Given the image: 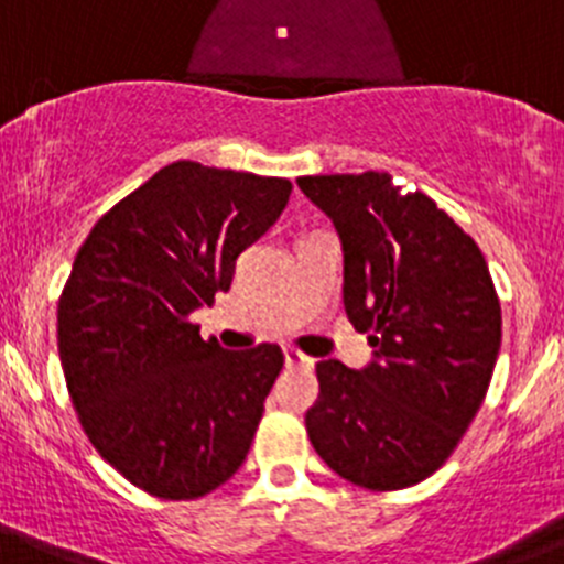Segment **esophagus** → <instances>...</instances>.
<instances>
[{
	"mask_svg": "<svg viewBox=\"0 0 564 564\" xmlns=\"http://www.w3.org/2000/svg\"><path fill=\"white\" fill-rule=\"evenodd\" d=\"M283 357H286L289 368H311V366H314V360H311L308 355H303L300 349H294V346H286V349H283Z\"/></svg>",
	"mask_w": 564,
	"mask_h": 564,
	"instance_id": "obj_1",
	"label": "esophagus"
}]
</instances>
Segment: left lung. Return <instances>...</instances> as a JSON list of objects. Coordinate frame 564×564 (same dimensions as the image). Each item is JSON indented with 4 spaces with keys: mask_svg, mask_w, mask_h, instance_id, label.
Listing matches in <instances>:
<instances>
[{
    "mask_svg": "<svg viewBox=\"0 0 564 564\" xmlns=\"http://www.w3.org/2000/svg\"><path fill=\"white\" fill-rule=\"evenodd\" d=\"M344 248V305L368 335L362 371L316 362L311 445L355 486L398 491L434 475L475 420L502 344V308L477 242L388 172L300 176Z\"/></svg>",
    "mask_w": 564,
    "mask_h": 564,
    "instance_id": "obj_1",
    "label": "left lung"
}]
</instances>
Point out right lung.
<instances>
[{
	"mask_svg": "<svg viewBox=\"0 0 564 564\" xmlns=\"http://www.w3.org/2000/svg\"><path fill=\"white\" fill-rule=\"evenodd\" d=\"M289 193L281 176L176 161L78 248L56 311L67 392L95 451L152 497H204L248 456L281 346L229 351L191 314L229 292Z\"/></svg>",
	"mask_w": 564,
	"mask_h": 564,
	"instance_id": "add662e5",
	"label": "right lung"
}]
</instances>
